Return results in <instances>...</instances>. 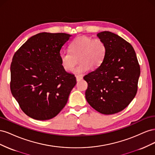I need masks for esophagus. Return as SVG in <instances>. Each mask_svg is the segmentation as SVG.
<instances>
[{"instance_id":"obj_1","label":"esophagus","mask_w":155,"mask_h":155,"mask_svg":"<svg viewBox=\"0 0 155 155\" xmlns=\"http://www.w3.org/2000/svg\"><path fill=\"white\" fill-rule=\"evenodd\" d=\"M76 78L77 81H80V80H81V79H83V78L81 76H76Z\"/></svg>"}]
</instances>
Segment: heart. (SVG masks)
<instances>
[{
    "label": "heart",
    "instance_id": "obj_1",
    "mask_svg": "<svg viewBox=\"0 0 155 155\" xmlns=\"http://www.w3.org/2000/svg\"><path fill=\"white\" fill-rule=\"evenodd\" d=\"M69 51H62L59 54L61 65L67 72L74 69L77 64V58L80 63L74 72L82 74L91 68H96L104 61L106 54V45L100 38L88 35L76 37L70 45Z\"/></svg>",
    "mask_w": 155,
    "mask_h": 155
}]
</instances>
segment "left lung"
I'll use <instances>...</instances> for the list:
<instances>
[{
  "instance_id": "left-lung-1",
  "label": "left lung",
  "mask_w": 155,
  "mask_h": 155,
  "mask_svg": "<svg viewBox=\"0 0 155 155\" xmlns=\"http://www.w3.org/2000/svg\"><path fill=\"white\" fill-rule=\"evenodd\" d=\"M97 35L106 45V54L100 66L83 78L88 83L85 97L97 112L113 114L123 110L137 94L140 68L127 41L110 31Z\"/></svg>"
}]
</instances>
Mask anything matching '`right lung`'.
<instances>
[{"label": "right lung", "instance_id": "obj_1", "mask_svg": "<svg viewBox=\"0 0 155 155\" xmlns=\"http://www.w3.org/2000/svg\"><path fill=\"white\" fill-rule=\"evenodd\" d=\"M71 36L39 33L23 44L11 64L10 89L21 110L30 118L47 120L66 105L76 84L61 65L60 50Z\"/></svg>", "mask_w": 155, "mask_h": 155}]
</instances>
